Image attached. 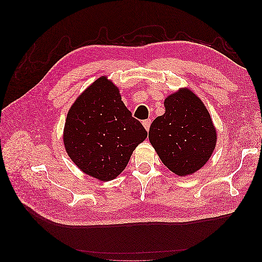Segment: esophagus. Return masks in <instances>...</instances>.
Here are the masks:
<instances>
[{"label": "esophagus", "mask_w": 262, "mask_h": 262, "mask_svg": "<svg viewBox=\"0 0 262 262\" xmlns=\"http://www.w3.org/2000/svg\"><path fill=\"white\" fill-rule=\"evenodd\" d=\"M150 123H151V119H146L143 121V126L147 131L149 130V128H150Z\"/></svg>", "instance_id": "obj_1"}]
</instances>
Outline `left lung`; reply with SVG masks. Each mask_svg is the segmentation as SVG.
Masks as SVG:
<instances>
[{"label": "left lung", "mask_w": 262, "mask_h": 262, "mask_svg": "<svg viewBox=\"0 0 262 262\" xmlns=\"http://www.w3.org/2000/svg\"><path fill=\"white\" fill-rule=\"evenodd\" d=\"M165 113L149 129V141L163 164L178 176L201 169L212 155L216 130L203 101L188 89L169 95Z\"/></svg>", "instance_id": "1"}]
</instances>
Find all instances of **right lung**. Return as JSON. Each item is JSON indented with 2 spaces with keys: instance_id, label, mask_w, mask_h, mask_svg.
I'll use <instances>...</instances> for the list:
<instances>
[{
  "instance_id": "right-lung-1",
  "label": "right lung",
  "mask_w": 262,
  "mask_h": 262,
  "mask_svg": "<svg viewBox=\"0 0 262 262\" xmlns=\"http://www.w3.org/2000/svg\"><path fill=\"white\" fill-rule=\"evenodd\" d=\"M146 138L143 124L121 101L118 87L101 77L71 105L63 140L66 152L83 172L110 181L126 168Z\"/></svg>"
}]
</instances>
